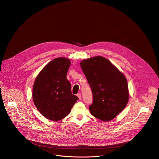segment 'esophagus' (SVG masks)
<instances>
[{
  "instance_id": "34e87169",
  "label": "esophagus",
  "mask_w": 159,
  "mask_h": 159,
  "mask_svg": "<svg viewBox=\"0 0 159 159\" xmlns=\"http://www.w3.org/2000/svg\"><path fill=\"white\" fill-rule=\"evenodd\" d=\"M77 96H78V97L79 98V99H80V100H81V94L80 93H78V94H77Z\"/></svg>"
}]
</instances>
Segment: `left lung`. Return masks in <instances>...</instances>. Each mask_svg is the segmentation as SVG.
<instances>
[{"label":"left lung","instance_id":"obj_1","mask_svg":"<svg viewBox=\"0 0 159 159\" xmlns=\"http://www.w3.org/2000/svg\"><path fill=\"white\" fill-rule=\"evenodd\" d=\"M80 66L92 92L93 102L89 108L91 114L103 121L113 119L129 101L125 76L102 56L83 60Z\"/></svg>","mask_w":159,"mask_h":159}]
</instances>
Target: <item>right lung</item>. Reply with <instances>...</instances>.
<instances>
[{
  "label": "right lung",
  "instance_id": "right-lung-1",
  "mask_svg": "<svg viewBox=\"0 0 159 159\" xmlns=\"http://www.w3.org/2000/svg\"><path fill=\"white\" fill-rule=\"evenodd\" d=\"M70 61L58 57L49 62L37 75L33 86L34 103L45 117L57 121L70 113L78 97L73 95L67 78Z\"/></svg>",
  "mask_w": 159,
  "mask_h": 159
}]
</instances>
